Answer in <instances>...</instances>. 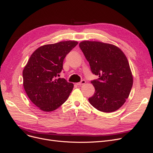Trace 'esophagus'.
I'll use <instances>...</instances> for the list:
<instances>
[{"label": "esophagus", "mask_w": 153, "mask_h": 153, "mask_svg": "<svg viewBox=\"0 0 153 153\" xmlns=\"http://www.w3.org/2000/svg\"><path fill=\"white\" fill-rule=\"evenodd\" d=\"M86 82V81L85 80H82L81 82H77V85H79V86L83 85V84H84Z\"/></svg>", "instance_id": "esophagus-1"}]
</instances>
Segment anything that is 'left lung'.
Wrapping results in <instances>:
<instances>
[{
  "mask_svg": "<svg viewBox=\"0 0 153 153\" xmlns=\"http://www.w3.org/2000/svg\"><path fill=\"white\" fill-rule=\"evenodd\" d=\"M93 74L99 76L91 81L94 94L88 99L96 109L110 113L119 109L131 93L133 77L128 60L115 45L100 42L79 43Z\"/></svg>",
  "mask_w": 153,
  "mask_h": 153,
  "instance_id": "left-lung-1",
  "label": "left lung"
}]
</instances>
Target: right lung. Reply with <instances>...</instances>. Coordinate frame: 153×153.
<instances>
[{
    "mask_svg": "<svg viewBox=\"0 0 153 153\" xmlns=\"http://www.w3.org/2000/svg\"><path fill=\"white\" fill-rule=\"evenodd\" d=\"M78 44L64 41L37 48L22 71L23 86L31 102L44 111L58 108L69 97L74 84L58 78L65 56Z\"/></svg>",
    "mask_w": 153,
    "mask_h": 153,
    "instance_id": "right-lung-1",
    "label": "right lung"
}]
</instances>
